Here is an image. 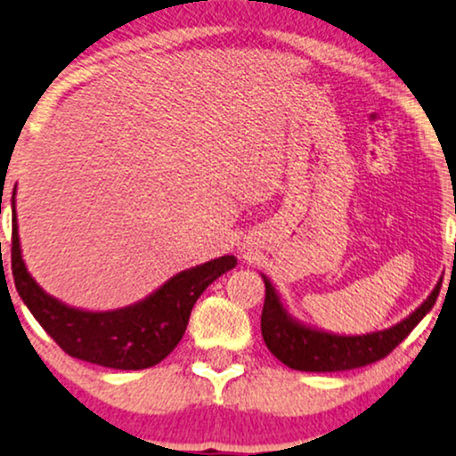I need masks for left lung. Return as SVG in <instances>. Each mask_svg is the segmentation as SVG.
<instances>
[{"label": "left lung", "mask_w": 456, "mask_h": 456, "mask_svg": "<svg viewBox=\"0 0 456 456\" xmlns=\"http://www.w3.org/2000/svg\"><path fill=\"white\" fill-rule=\"evenodd\" d=\"M261 278L265 281V305L261 315L265 345L281 364L303 372L354 370V368L383 360L429 314L442 286L440 280L431 295L408 318L394 326L366 334H338L297 320L288 311L286 303L281 301L273 281L265 273H261Z\"/></svg>", "instance_id": "1"}]
</instances>
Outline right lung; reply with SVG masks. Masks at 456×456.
Segmentation results:
<instances>
[{
	"mask_svg": "<svg viewBox=\"0 0 456 456\" xmlns=\"http://www.w3.org/2000/svg\"><path fill=\"white\" fill-rule=\"evenodd\" d=\"M238 258L224 255L172 275L151 295L126 307L90 311L48 295L28 273L20 250L12 191V275L19 297L59 347L77 360L115 370H142L170 355L187 330L189 315L201 292Z\"/></svg>",
	"mask_w": 456,
	"mask_h": 456,
	"instance_id": "1",
	"label": "right lung"
}]
</instances>
